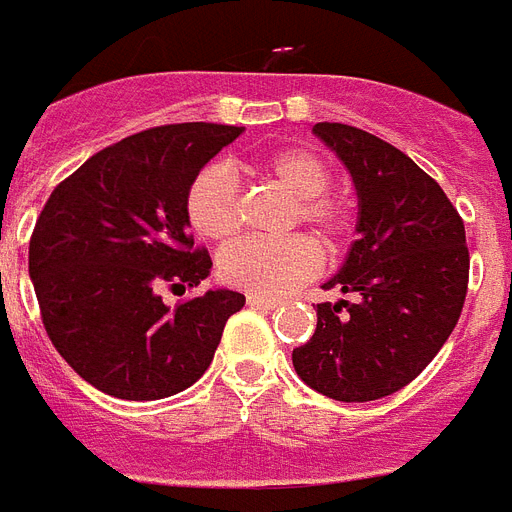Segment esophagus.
<instances>
[{
    "mask_svg": "<svg viewBox=\"0 0 512 512\" xmlns=\"http://www.w3.org/2000/svg\"><path fill=\"white\" fill-rule=\"evenodd\" d=\"M249 307H257V310H273L278 305L276 297H263V294H249L247 297Z\"/></svg>",
    "mask_w": 512,
    "mask_h": 512,
    "instance_id": "esophagus-1",
    "label": "esophagus"
}]
</instances>
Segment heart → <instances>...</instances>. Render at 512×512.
Wrapping results in <instances>:
<instances>
[{
    "label": "heart",
    "mask_w": 512,
    "mask_h": 512,
    "mask_svg": "<svg viewBox=\"0 0 512 512\" xmlns=\"http://www.w3.org/2000/svg\"><path fill=\"white\" fill-rule=\"evenodd\" d=\"M257 173L294 199L292 223H305L331 252L352 231V205L328 191L331 168L321 155L305 147L276 149L257 162ZM191 228L205 239L226 242L239 231V189L223 165H207L186 191ZM321 270V249L310 236L244 239L218 257V273L228 286L249 294L276 297Z\"/></svg>",
    "instance_id": "1"
}]
</instances>
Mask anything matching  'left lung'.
Listing matches in <instances>:
<instances>
[{
    "mask_svg": "<svg viewBox=\"0 0 512 512\" xmlns=\"http://www.w3.org/2000/svg\"><path fill=\"white\" fill-rule=\"evenodd\" d=\"M357 189V239L318 305L313 339L292 352L297 376L339 402L400 392L442 350L468 292L465 226L442 186L389 141L315 123Z\"/></svg>",
    "mask_w": 512,
    "mask_h": 512,
    "instance_id": "obj_1",
    "label": "left lung"
}]
</instances>
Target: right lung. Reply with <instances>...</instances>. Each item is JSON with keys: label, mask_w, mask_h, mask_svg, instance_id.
I'll return each instance as SVG.
<instances>
[{"label": "right lung", "mask_w": 512, "mask_h": 512, "mask_svg": "<svg viewBox=\"0 0 512 512\" xmlns=\"http://www.w3.org/2000/svg\"><path fill=\"white\" fill-rule=\"evenodd\" d=\"M244 128L157 126L102 149L49 194L33 228L28 273L54 350L94 389L162 400L213 363L244 294L210 289L176 307L160 289L199 286L207 249L194 247L186 191Z\"/></svg>", "instance_id": "1"}]
</instances>
